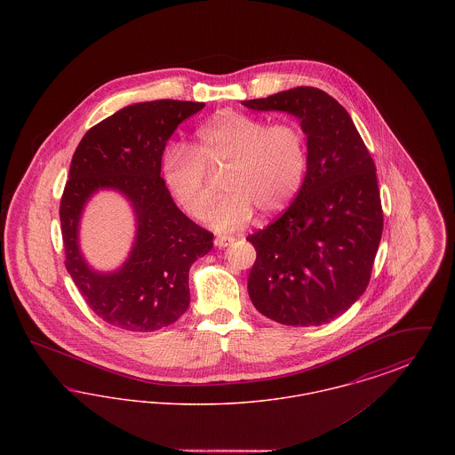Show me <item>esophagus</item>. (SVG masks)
Here are the masks:
<instances>
[{
    "mask_svg": "<svg viewBox=\"0 0 455 455\" xmlns=\"http://www.w3.org/2000/svg\"><path fill=\"white\" fill-rule=\"evenodd\" d=\"M235 242V238L232 237V235H217L215 237V245L217 247H228L230 243H234Z\"/></svg>",
    "mask_w": 455,
    "mask_h": 455,
    "instance_id": "1",
    "label": "esophagus"
}]
</instances>
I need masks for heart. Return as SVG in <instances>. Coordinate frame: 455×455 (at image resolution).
Here are the masks:
<instances>
[{"label":"heart","mask_w":455,"mask_h":455,"mask_svg":"<svg viewBox=\"0 0 455 455\" xmlns=\"http://www.w3.org/2000/svg\"><path fill=\"white\" fill-rule=\"evenodd\" d=\"M228 191L203 220L218 230H238L256 210L276 215L299 195L308 169V145L297 123L267 124L259 117L223 110L196 130L193 147L173 145L162 177L175 203L201 217L212 194L207 174L220 172Z\"/></svg>","instance_id":"1"}]
</instances>
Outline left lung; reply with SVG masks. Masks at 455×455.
Instances as JSON below:
<instances>
[{
	"instance_id": "obj_1",
	"label": "left lung",
	"mask_w": 455,
	"mask_h": 455,
	"mask_svg": "<svg viewBox=\"0 0 455 455\" xmlns=\"http://www.w3.org/2000/svg\"><path fill=\"white\" fill-rule=\"evenodd\" d=\"M242 104L295 116L308 145L299 195L276 221L247 237L258 252L249 297L280 324H324L345 314L370 282L384 228L375 164L347 108L319 88Z\"/></svg>"
}]
</instances>
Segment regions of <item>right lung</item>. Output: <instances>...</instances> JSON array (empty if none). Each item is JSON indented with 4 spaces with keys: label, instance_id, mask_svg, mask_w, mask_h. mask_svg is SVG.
Instances as JSON below:
<instances>
[{
    "label": "right lung",
    "instance_id": "add662e5",
    "mask_svg": "<svg viewBox=\"0 0 455 455\" xmlns=\"http://www.w3.org/2000/svg\"><path fill=\"white\" fill-rule=\"evenodd\" d=\"M203 108L167 99L121 108L90 128L71 158L60 206L66 269L88 307L114 327L152 332L189 307V267L212 251L213 234L175 206L160 171L173 131ZM100 188L124 195L137 217L131 256L110 274L92 270L77 243L83 208Z\"/></svg>",
    "mask_w": 455,
    "mask_h": 455
}]
</instances>
